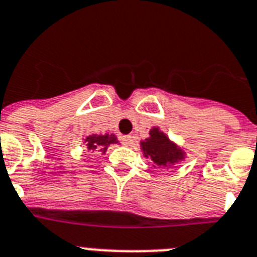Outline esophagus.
<instances>
[{
	"label": "esophagus",
	"instance_id": "34e87169",
	"mask_svg": "<svg viewBox=\"0 0 257 257\" xmlns=\"http://www.w3.org/2000/svg\"><path fill=\"white\" fill-rule=\"evenodd\" d=\"M121 141L124 145H131V144H133V137L131 135L121 136Z\"/></svg>",
	"mask_w": 257,
	"mask_h": 257
}]
</instances>
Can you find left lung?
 <instances>
[{
	"instance_id": "obj_1",
	"label": "left lung",
	"mask_w": 257,
	"mask_h": 257,
	"mask_svg": "<svg viewBox=\"0 0 257 257\" xmlns=\"http://www.w3.org/2000/svg\"><path fill=\"white\" fill-rule=\"evenodd\" d=\"M149 139L140 142L145 158L152 159L158 167H171L180 161H184L185 153L175 142L162 132L158 126H154L149 132Z\"/></svg>"
}]
</instances>
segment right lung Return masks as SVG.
Segmentation results:
<instances>
[{
	"mask_svg": "<svg viewBox=\"0 0 257 257\" xmlns=\"http://www.w3.org/2000/svg\"><path fill=\"white\" fill-rule=\"evenodd\" d=\"M85 144L88 150H98L102 154H105L109 145L118 144L117 137L113 133H105V135H91L85 139Z\"/></svg>",
	"mask_w": 257,
	"mask_h": 257,
	"instance_id": "obj_1",
	"label": "right lung"
}]
</instances>
